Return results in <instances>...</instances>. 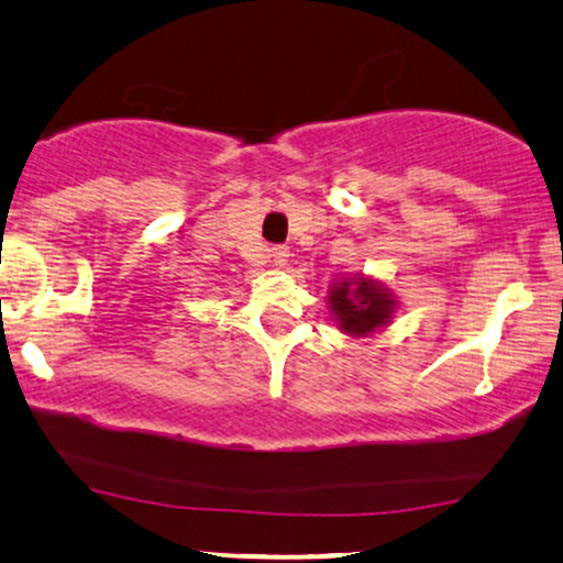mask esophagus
Returning <instances> with one entry per match:
<instances>
[{
	"instance_id": "34e87169",
	"label": "esophagus",
	"mask_w": 563,
	"mask_h": 563,
	"mask_svg": "<svg viewBox=\"0 0 563 563\" xmlns=\"http://www.w3.org/2000/svg\"><path fill=\"white\" fill-rule=\"evenodd\" d=\"M268 256H272L276 266H284V264H287V258H289V249H287V245H274V249L268 251Z\"/></svg>"
}]
</instances>
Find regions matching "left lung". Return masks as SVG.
<instances>
[{
	"label": "left lung",
	"mask_w": 563,
	"mask_h": 563,
	"mask_svg": "<svg viewBox=\"0 0 563 563\" xmlns=\"http://www.w3.org/2000/svg\"><path fill=\"white\" fill-rule=\"evenodd\" d=\"M354 287L351 288L350 284ZM335 318L349 333H372L376 325L387 322L391 312V299L372 282H341L330 291Z\"/></svg>",
	"instance_id": "8db88e82"
}]
</instances>
